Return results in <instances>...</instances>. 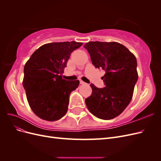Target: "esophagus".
I'll list each match as a JSON object with an SVG mask.
<instances>
[{"mask_svg": "<svg viewBox=\"0 0 161 161\" xmlns=\"http://www.w3.org/2000/svg\"><path fill=\"white\" fill-rule=\"evenodd\" d=\"M80 84H81V85H86V83H85V82L84 81H82V80H80Z\"/></svg>", "mask_w": 161, "mask_h": 161, "instance_id": "esophagus-1", "label": "esophagus"}]
</instances>
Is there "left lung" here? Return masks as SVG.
<instances>
[{
  "label": "left lung",
  "instance_id": "8db88e82",
  "mask_svg": "<svg viewBox=\"0 0 161 161\" xmlns=\"http://www.w3.org/2000/svg\"><path fill=\"white\" fill-rule=\"evenodd\" d=\"M92 64L105 71L104 88L91 84L92 94L85 99L92 114L102 119H111L127 108L133 96L138 75L135 56L118 42H90L84 46Z\"/></svg>",
  "mask_w": 161,
  "mask_h": 161
}]
</instances>
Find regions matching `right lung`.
Instances as JSON below:
<instances>
[{
	"instance_id": "obj_1",
	"label": "right lung",
	"mask_w": 161,
	"mask_h": 161,
	"mask_svg": "<svg viewBox=\"0 0 161 161\" xmlns=\"http://www.w3.org/2000/svg\"><path fill=\"white\" fill-rule=\"evenodd\" d=\"M82 45L73 41L46 43L26 62L23 85L29 105L39 118L53 121L66 114L70 95L79 80H66L61 75L70 53Z\"/></svg>"
}]
</instances>
